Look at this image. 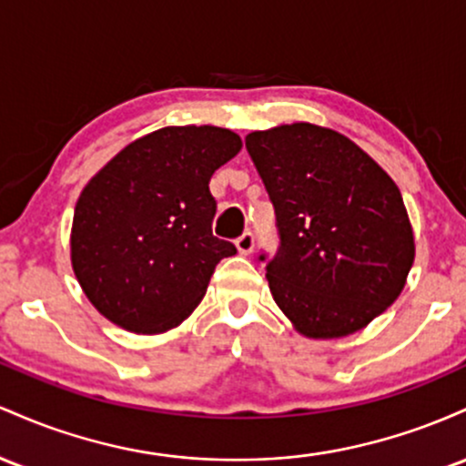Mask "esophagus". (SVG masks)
Masks as SVG:
<instances>
[{
    "label": "esophagus",
    "mask_w": 466,
    "mask_h": 466,
    "mask_svg": "<svg viewBox=\"0 0 466 466\" xmlns=\"http://www.w3.org/2000/svg\"><path fill=\"white\" fill-rule=\"evenodd\" d=\"M235 247H238V250L242 255H248L250 250H253V247H255V235H253V231H244L242 235H239V238L235 239Z\"/></svg>",
    "instance_id": "34e87169"
}]
</instances>
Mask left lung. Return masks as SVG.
Returning <instances> with one entry per match:
<instances>
[{
	"instance_id": "1",
	"label": "left lung",
	"mask_w": 466,
	"mask_h": 466,
	"mask_svg": "<svg viewBox=\"0 0 466 466\" xmlns=\"http://www.w3.org/2000/svg\"><path fill=\"white\" fill-rule=\"evenodd\" d=\"M247 149L275 207L279 248L258 259L277 306L310 339L368 326L414 264L396 182L346 136L310 123L248 134Z\"/></svg>"
}]
</instances>
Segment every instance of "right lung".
Wrapping results in <instances>:
<instances>
[{
    "label": "right lung",
    "mask_w": 466,
    "mask_h": 466,
    "mask_svg": "<svg viewBox=\"0 0 466 466\" xmlns=\"http://www.w3.org/2000/svg\"><path fill=\"white\" fill-rule=\"evenodd\" d=\"M239 149L231 129L163 127L87 182L72 222V268L103 317L154 334L196 310L218 261L238 253L211 231L208 180Z\"/></svg>",
    "instance_id": "1"
}]
</instances>
